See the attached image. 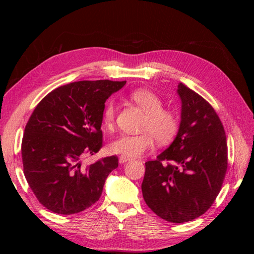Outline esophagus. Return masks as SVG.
Masks as SVG:
<instances>
[{
    "label": "esophagus",
    "mask_w": 254,
    "mask_h": 254,
    "mask_svg": "<svg viewBox=\"0 0 254 254\" xmlns=\"http://www.w3.org/2000/svg\"><path fill=\"white\" fill-rule=\"evenodd\" d=\"M130 160H131V158L126 157V156H120V158H119V162H120L121 164H124V163L128 162V161H130Z\"/></svg>",
    "instance_id": "esophagus-1"
}]
</instances>
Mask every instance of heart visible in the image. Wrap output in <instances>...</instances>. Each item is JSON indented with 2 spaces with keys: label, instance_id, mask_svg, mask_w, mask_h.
Segmentation results:
<instances>
[{
  "label": "heart",
  "instance_id": "obj_1",
  "mask_svg": "<svg viewBox=\"0 0 254 254\" xmlns=\"http://www.w3.org/2000/svg\"><path fill=\"white\" fill-rule=\"evenodd\" d=\"M129 97L146 113L141 126L144 132L136 135H120L109 144L110 151L126 157H139L152 147L153 136L160 144L172 141L178 129V120L172 111L162 109L163 103L160 97L145 89L132 91ZM114 117V103H107L103 112L104 125L106 127L111 126Z\"/></svg>",
  "mask_w": 254,
  "mask_h": 254
}]
</instances>
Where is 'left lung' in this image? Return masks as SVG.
<instances>
[{"label": "left lung", "instance_id": "1", "mask_svg": "<svg viewBox=\"0 0 254 254\" xmlns=\"http://www.w3.org/2000/svg\"><path fill=\"white\" fill-rule=\"evenodd\" d=\"M181 121L173 143L145 163L144 200L174 224L204 214L219 194L228 166L224 126L204 98L180 82ZM168 160V165L164 161Z\"/></svg>", "mask_w": 254, "mask_h": 254}]
</instances>
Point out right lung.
<instances>
[{
    "label": "right lung",
    "mask_w": 254,
    "mask_h": 254,
    "mask_svg": "<svg viewBox=\"0 0 254 254\" xmlns=\"http://www.w3.org/2000/svg\"><path fill=\"white\" fill-rule=\"evenodd\" d=\"M126 81L82 80L61 86L38 104L22 140V162L28 186L48 210L63 215L94 204L117 156L84 166L82 158L103 144V112L108 97Z\"/></svg>",
    "instance_id": "right-lung-1"
}]
</instances>
